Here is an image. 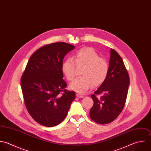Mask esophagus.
Segmentation results:
<instances>
[{"mask_svg":"<svg viewBox=\"0 0 151 151\" xmlns=\"http://www.w3.org/2000/svg\"><path fill=\"white\" fill-rule=\"evenodd\" d=\"M76 96H77V97L80 98V99H82V98H83V97H84L83 95L80 94H76Z\"/></svg>","mask_w":151,"mask_h":151,"instance_id":"34e87169","label":"esophagus"}]
</instances>
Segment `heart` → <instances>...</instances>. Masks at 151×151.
Returning <instances> with one entry per match:
<instances>
[{"instance_id":"b5f03b06","label":"heart","mask_w":151,"mask_h":151,"mask_svg":"<svg viewBox=\"0 0 151 151\" xmlns=\"http://www.w3.org/2000/svg\"><path fill=\"white\" fill-rule=\"evenodd\" d=\"M75 64L84 66L82 77L74 79L70 85L71 90L80 94L85 93L92 85L100 86L105 81L109 72V64L104 58L91 47H84L74 53L73 60L68 58L61 65V71L68 81L75 76Z\"/></svg>"}]
</instances>
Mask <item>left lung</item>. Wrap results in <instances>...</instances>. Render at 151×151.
<instances>
[{
    "label": "left lung",
    "mask_w": 151,
    "mask_h": 151,
    "mask_svg": "<svg viewBox=\"0 0 151 151\" xmlns=\"http://www.w3.org/2000/svg\"><path fill=\"white\" fill-rule=\"evenodd\" d=\"M109 72L105 81L91 96L94 105L90 116L94 122L107 124L121 113L125 104L129 85V76L119 54L111 49Z\"/></svg>",
    "instance_id": "1"
}]
</instances>
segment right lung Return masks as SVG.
Listing matches in <instances>:
<instances>
[{"label": "right lung", "mask_w": 151, "mask_h": 151, "mask_svg": "<svg viewBox=\"0 0 151 151\" xmlns=\"http://www.w3.org/2000/svg\"><path fill=\"white\" fill-rule=\"evenodd\" d=\"M75 46L64 42L46 45L30 57L20 84L26 108L37 123L47 127L60 124L75 99L66 90L61 65L65 55Z\"/></svg>", "instance_id": "obj_1"}]
</instances>
